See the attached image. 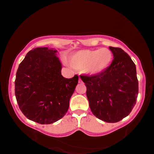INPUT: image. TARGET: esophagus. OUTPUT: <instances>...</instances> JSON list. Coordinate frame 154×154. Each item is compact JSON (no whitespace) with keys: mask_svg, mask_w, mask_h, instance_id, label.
<instances>
[{"mask_svg":"<svg viewBox=\"0 0 154 154\" xmlns=\"http://www.w3.org/2000/svg\"><path fill=\"white\" fill-rule=\"evenodd\" d=\"M78 82H79V83H82V80L81 79V78H79V81H78Z\"/></svg>","mask_w":154,"mask_h":154,"instance_id":"esophagus-1","label":"esophagus"}]
</instances>
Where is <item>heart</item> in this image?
Returning <instances> with one entry per match:
<instances>
[{
  "instance_id": "heart-1",
  "label": "heart",
  "mask_w": 154,
  "mask_h": 154,
  "mask_svg": "<svg viewBox=\"0 0 154 154\" xmlns=\"http://www.w3.org/2000/svg\"><path fill=\"white\" fill-rule=\"evenodd\" d=\"M113 55L109 49H83L73 54L71 64L77 70L84 69L90 75L102 73L111 64Z\"/></svg>"
}]
</instances>
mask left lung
Segmentation results:
<instances>
[{
  "mask_svg": "<svg viewBox=\"0 0 154 154\" xmlns=\"http://www.w3.org/2000/svg\"><path fill=\"white\" fill-rule=\"evenodd\" d=\"M109 49L114 58L105 71L80 77L87 87L92 113L104 122L116 123L132 111L137 102L139 82L136 66L128 54L119 48Z\"/></svg>",
  "mask_w": 154,
  "mask_h": 154,
  "instance_id": "1",
  "label": "left lung"
}]
</instances>
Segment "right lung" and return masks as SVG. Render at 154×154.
Segmentation results:
<instances>
[{"label":"right lung","mask_w":154,"mask_h":154,"mask_svg":"<svg viewBox=\"0 0 154 154\" xmlns=\"http://www.w3.org/2000/svg\"><path fill=\"white\" fill-rule=\"evenodd\" d=\"M57 50L36 48L28 52L16 72L15 94L23 114L41 124L63 118L78 83L77 75L66 79L61 75Z\"/></svg>","instance_id":"right-lung-1"}]
</instances>
